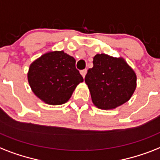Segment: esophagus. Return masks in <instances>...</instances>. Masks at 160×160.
Listing matches in <instances>:
<instances>
[{
    "instance_id": "34e87169",
    "label": "esophagus",
    "mask_w": 160,
    "mask_h": 160,
    "mask_svg": "<svg viewBox=\"0 0 160 160\" xmlns=\"http://www.w3.org/2000/svg\"><path fill=\"white\" fill-rule=\"evenodd\" d=\"M86 73H87V70H83V71H80V74H81V76H83V78H84Z\"/></svg>"
}]
</instances>
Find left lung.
Returning <instances> with one entry per match:
<instances>
[{
    "mask_svg": "<svg viewBox=\"0 0 160 160\" xmlns=\"http://www.w3.org/2000/svg\"><path fill=\"white\" fill-rule=\"evenodd\" d=\"M93 64L84 81L96 108L115 109L132 98L136 88V74L124 58L96 54Z\"/></svg>",
    "mask_w": 160,
    "mask_h": 160,
    "instance_id": "8db88e82",
    "label": "left lung"
}]
</instances>
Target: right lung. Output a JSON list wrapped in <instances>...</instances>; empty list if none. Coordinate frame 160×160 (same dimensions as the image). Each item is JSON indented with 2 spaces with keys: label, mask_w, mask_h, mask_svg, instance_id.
Returning a JSON list of instances; mask_svg holds the SVG:
<instances>
[{
  "label": "right lung",
  "mask_w": 160,
  "mask_h": 160,
  "mask_svg": "<svg viewBox=\"0 0 160 160\" xmlns=\"http://www.w3.org/2000/svg\"><path fill=\"white\" fill-rule=\"evenodd\" d=\"M28 82L40 100L49 105H61L71 98L84 79L76 68V60L64 51H50L29 66Z\"/></svg>",
  "instance_id": "right-lung-1"
}]
</instances>
